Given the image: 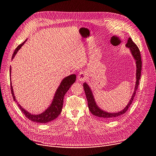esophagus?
<instances>
[{
	"mask_svg": "<svg viewBox=\"0 0 156 156\" xmlns=\"http://www.w3.org/2000/svg\"><path fill=\"white\" fill-rule=\"evenodd\" d=\"M87 78V74L86 72H80L78 74L77 76V79L80 82H83V81L86 80Z\"/></svg>",
	"mask_w": 156,
	"mask_h": 156,
	"instance_id": "1",
	"label": "esophagus"
}]
</instances>
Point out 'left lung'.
Here are the masks:
<instances>
[{"label": "left lung", "instance_id": "obj_1", "mask_svg": "<svg viewBox=\"0 0 156 156\" xmlns=\"http://www.w3.org/2000/svg\"><path fill=\"white\" fill-rule=\"evenodd\" d=\"M126 47L129 49V52L131 55H132L133 59L135 62L136 64V82L135 85L134 91L132 94L131 97L128 103V104L126 105V107L122 109L120 111H118L116 112H109L107 111H105V110L101 109L96 103L94 96L93 95V91L91 90V87L89 86L87 83H84L83 84V87L84 92L86 96V98L87 100V104H88V108L92 114L102 119H104L105 120H112L114 119L117 118L124 114L126 111L128 110V108L130 107L131 104L133 102V99L136 94V91L138 89V85H139V80L141 76V70H142V61H141V55L140 52L137 47L136 44L133 42L132 39L129 37L128 40L127 44H126Z\"/></svg>", "mask_w": 156, "mask_h": 156}]
</instances>
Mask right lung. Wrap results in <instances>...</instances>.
<instances>
[{
  "mask_svg": "<svg viewBox=\"0 0 156 156\" xmlns=\"http://www.w3.org/2000/svg\"><path fill=\"white\" fill-rule=\"evenodd\" d=\"M27 41L26 39L23 43L16 48V49L14 51V53L12 56V60L15 57L18 51L21 49V48L23 46V44L25 43V42ZM11 66L10 67V81H11V93L12 95V98L14 101L17 102V104L21 110V112L24 114V115L29 120H30L33 122H38V123H48L49 122H51L52 121L55 120V119L58 117V116L60 115L62 112L63 104V99L64 96L66 92L71 87V86L76 82V76L75 74H72L67 77H65L60 83V85L58 86L57 90L54 94L53 98L51 101V103L50 105L48 106L46 110L43 111L42 112L39 114H32L30 112H29L28 111L26 110L23 107H22L20 104L16 99L15 96H14L13 87L12 86L11 83Z\"/></svg>",
  "mask_w": 156,
  "mask_h": 156,
  "instance_id": "add662e5",
  "label": "right lung"
}]
</instances>
